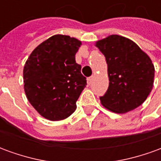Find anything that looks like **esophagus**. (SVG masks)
<instances>
[{
	"mask_svg": "<svg viewBox=\"0 0 161 161\" xmlns=\"http://www.w3.org/2000/svg\"><path fill=\"white\" fill-rule=\"evenodd\" d=\"M92 81H93V77H88L87 78V84L89 85H91L92 84Z\"/></svg>",
	"mask_w": 161,
	"mask_h": 161,
	"instance_id": "1",
	"label": "esophagus"
}]
</instances>
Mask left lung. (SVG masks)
<instances>
[{
    "label": "left lung",
    "instance_id": "8db88e82",
    "mask_svg": "<svg viewBox=\"0 0 161 161\" xmlns=\"http://www.w3.org/2000/svg\"><path fill=\"white\" fill-rule=\"evenodd\" d=\"M96 46L108 64V88L100 97L103 106L123 114L142 105L152 91L154 66L134 41L120 35L98 40Z\"/></svg>",
    "mask_w": 161,
    "mask_h": 161
}]
</instances>
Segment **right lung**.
Instances as JSON below:
<instances>
[{"mask_svg":"<svg viewBox=\"0 0 161 161\" xmlns=\"http://www.w3.org/2000/svg\"><path fill=\"white\" fill-rule=\"evenodd\" d=\"M81 45L75 38L53 35L37 46L25 64L26 97L47 120H64L77 108L76 103L87 85L81 65L75 59Z\"/></svg>","mask_w":161,"mask_h":161,"instance_id":"obj_1","label":"right lung"}]
</instances>
